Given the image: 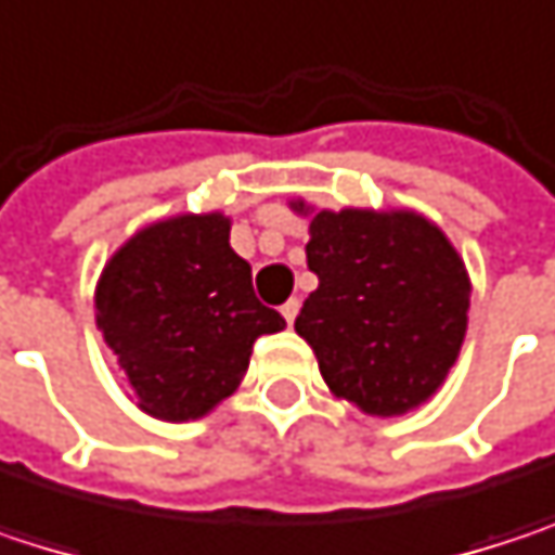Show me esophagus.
Segmentation results:
<instances>
[{
  "label": "esophagus",
  "instance_id": "34e87169",
  "mask_svg": "<svg viewBox=\"0 0 555 555\" xmlns=\"http://www.w3.org/2000/svg\"><path fill=\"white\" fill-rule=\"evenodd\" d=\"M282 318H285L288 324H295V318H298V298H288V301L282 305Z\"/></svg>",
  "mask_w": 555,
  "mask_h": 555
}]
</instances>
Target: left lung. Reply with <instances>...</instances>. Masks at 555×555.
I'll return each instance as SVG.
<instances>
[{
  "instance_id": "left-lung-1",
  "label": "left lung",
  "mask_w": 555,
  "mask_h": 555,
  "mask_svg": "<svg viewBox=\"0 0 555 555\" xmlns=\"http://www.w3.org/2000/svg\"><path fill=\"white\" fill-rule=\"evenodd\" d=\"M308 270L318 288L295 331L327 388L373 417L427 404L447 383L469 327L473 282L450 237L414 208H314Z\"/></svg>"
}]
</instances>
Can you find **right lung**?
Listing matches in <instances>:
<instances>
[{
  "label": "right lung",
  "instance_id": "1",
  "mask_svg": "<svg viewBox=\"0 0 555 555\" xmlns=\"http://www.w3.org/2000/svg\"><path fill=\"white\" fill-rule=\"evenodd\" d=\"M95 327L138 408L182 424L237 391L254 340L285 318L257 301L250 263L231 247V218L182 211L144 224L105 260Z\"/></svg>",
  "mask_w": 555,
  "mask_h": 555
}]
</instances>
